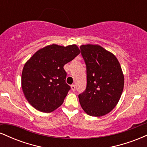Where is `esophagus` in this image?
Returning <instances> with one entry per match:
<instances>
[{
	"instance_id": "obj_1",
	"label": "esophagus",
	"mask_w": 147,
	"mask_h": 147,
	"mask_svg": "<svg viewBox=\"0 0 147 147\" xmlns=\"http://www.w3.org/2000/svg\"><path fill=\"white\" fill-rule=\"evenodd\" d=\"M71 89H72V91H75L76 87H75V86L74 85V84H72V85H71Z\"/></svg>"
}]
</instances>
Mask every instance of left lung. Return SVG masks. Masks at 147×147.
Returning <instances> with one entry per match:
<instances>
[{
  "label": "left lung",
  "mask_w": 147,
  "mask_h": 147,
  "mask_svg": "<svg viewBox=\"0 0 147 147\" xmlns=\"http://www.w3.org/2000/svg\"><path fill=\"white\" fill-rule=\"evenodd\" d=\"M86 65V88L78 97L88 115L99 117L117 105L124 88V78L115 56L97 45L80 47Z\"/></svg>",
  "instance_id": "left-lung-1"
}]
</instances>
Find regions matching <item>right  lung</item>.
<instances>
[{"label": "right lung", "instance_id": "1", "mask_svg": "<svg viewBox=\"0 0 147 147\" xmlns=\"http://www.w3.org/2000/svg\"><path fill=\"white\" fill-rule=\"evenodd\" d=\"M80 50L76 45L55 44L38 50L23 67L22 89L28 102L36 110L50 113L63 104L70 86L65 82V64Z\"/></svg>", "mask_w": 147, "mask_h": 147}]
</instances>
